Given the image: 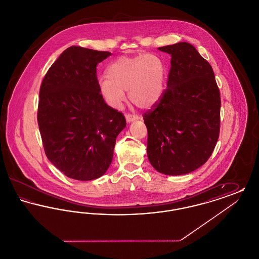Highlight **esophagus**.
<instances>
[{"label":"esophagus","instance_id":"34e87169","mask_svg":"<svg viewBox=\"0 0 259 259\" xmlns=\"http://www.w3.org/2000/svg\"><path fill=\"white\" fill-rule=\"evenodd\" d=\"M139 119V116L138 115H133V114H126V121L128 123L132 122V121H135Z\"/></svg>","mask_w":259,"mask_h":259}]
</instances>
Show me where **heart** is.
<instances>
[{"mask_svg":"<svg viewBox=\"0 0 259 259\" xmlns=\"http://www.w3.org/2000/svg\"><path fill=\"white\" fill-rule=\"evenodd\" d=\"M107 77L100 79L99 90L113 109H120L128 98L140 109L153 108L162 98L167 79V68L159 56L139 54L121 56L108 66Z\"/></svg>","mask_w":259,"mask_h":259,"instance_id":"obj_1","label":"heart"}]
</instances>
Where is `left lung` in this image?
Masks as SVG:
<instances>
[{"label": "left lung", "instance_id": "left-lung-1", "mask_svg": "<svg viewBox=\"0 0 259 259\" xmlns=\"http://www.w3.org/2000/svg\"><path fill=\"white\" fill-rule=\"evenodd\" d=\"M171 69L158 105L144 114L148 157L157 172H193L211 155L220 136L221 94L212 68L189 42L159 48Z\"/></svg>", "mask_w": 259, "mask_h": 259}]
</instances>
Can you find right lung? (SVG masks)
Segmentation results:
<instances>
[{"label": "right lung", "mask_w": 259, "mask_h": 259, "mask_svg": "<svg viewBox=\"0 0 259 259\" xmlns=\"http://www.w3.org/2000/svg\"><path fill=\"white\" fill-rule=\"evenodd\" d=\"M111 55L71 47L52 64L39 89L37 124L46 155L77 181L107 172L126 126L123 114L108 106L99 90L96 67Z\"/></svg>", "instance_id": "1"}]
</instances>
